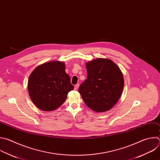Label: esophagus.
Returning <instances> with one entry per match:
<instances>
[{
  "label": "esophagus",
  "instance_id": "obj_1",
  "mask_svg": "<svg viewBox=\"0 0 160 160\" xmlns=\"http://www.w3.org/2000/svg\"><path fill=\"white\" fill-rule=\"evenodd\" d=\"M78 87H79V84H77V85H75V87H74V89H75V90H77L78 88Z\"/></svg>",
  "mask_w": 160,
  "mask_h": 160
}]
</instances>
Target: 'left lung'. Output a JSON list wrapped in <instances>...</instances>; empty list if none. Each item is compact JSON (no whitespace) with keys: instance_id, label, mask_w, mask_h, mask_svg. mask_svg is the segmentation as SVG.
Masks as SVG:
<instances>
[{"instance_id":"8db88e82","label":"left lung","mask_w":160,"mask_h":160,"mask_svg":"<svg viewBox=\"0 0 160 160\" xmlns=\"http://www.w3.org/2000/svg\"><path fill=\"white\" fill-rule=\"evenodd\" d=\"M87 78L79 88L84 102L97 112L110 110L119 100L124 88L120 68L108 58H97L86 63Z\"/></svg>"}]
</instances>
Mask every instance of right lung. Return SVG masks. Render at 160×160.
<instances>
[{"mask_svg":"<svg viewBox=\"0 0 160 160\" xmlns=\"http://www.w3.org/2000/svg\"><path fill=\"white\" fill-rule=\"evenodd\" d=\"M74 88L62 62L51 61L37 67L31 73L28 89L31 99L43 111H52L65 101Z\"/></svg>","mask_w":160,"mask_h":160,"instance_id":"obj_1","label":"right lung"}]
</instances>
